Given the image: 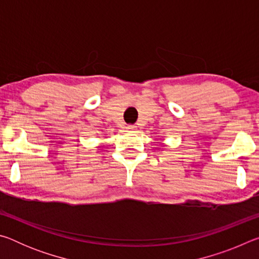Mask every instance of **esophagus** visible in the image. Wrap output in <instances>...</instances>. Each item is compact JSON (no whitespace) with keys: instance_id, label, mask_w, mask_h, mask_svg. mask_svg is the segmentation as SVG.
<instances>
[{"instance_id":"34e87169","label":"esophagus","mask_w":259,"mask_h":259,"mask_svg":"<svg viewBox=\"0 0 259 259\" xmlns=\"http://www.w3.org/2000/svg\"><path fill=\"white\" fill-rule=\"evenodd\" d=\"M126 129H129V130H134V129H136V125H133V124H129L128 126H126Z\"/></svg>"}]
</instances>
